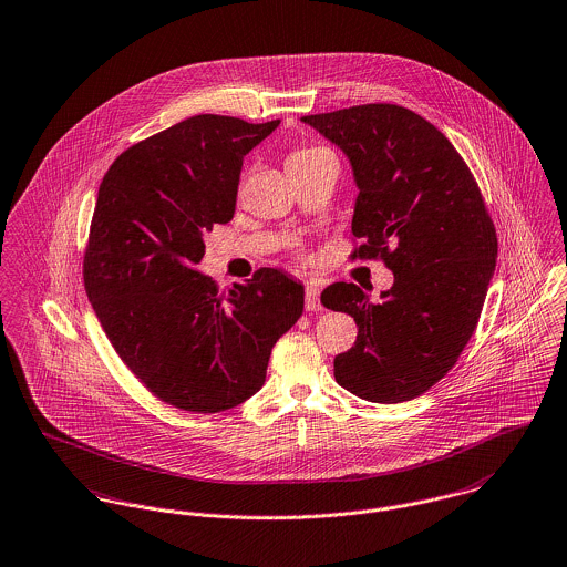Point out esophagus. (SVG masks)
<instances>
[{
    "label": "esophagus",
    "instance_id": "1",
    "mask_svg": "<svg viewBox=\"0 0 567 567\" xmlns=\"http://www.w3.org/2000/svg\"><path fill=\"white\" fill-rule=\"evenodd\" d=\"M306 310L308 312L323 310V306H321V288L317 284H308L306 286Z\"/></svg>",
    "mask_w": 567,
    "mask_h": 567
}]
</instances>
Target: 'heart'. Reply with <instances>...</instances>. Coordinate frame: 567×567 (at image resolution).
I'll list each match as a JSON object with an SVG mask.
<instances>
[{"label": "heart", "mask_w": 567, "mask_h": 567, "mask_svg": "<svg viewBox=\"0 0 567 567\" xmlns=\"http://www.w3.org/2000/svg\"><path fill=\"white\" fill-rule=\"evenodd\" d=\"M321 153H329V151H324V148H317V146H303V148H297V151L288 157V163L310 159V157H317V155H321Z\"/></svg>", "instance_id": "obj_1"}]
</instances>
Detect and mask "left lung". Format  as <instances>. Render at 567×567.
Returning <instances> with one entry per match:
<instances>
[{"mask_svg":"<svg viewBox=\"0 0 567 567\" xmlns=\"http://www.w3.org/2000/svg\"><path fill=\"white\" fill-rule=\"evenodd\" d=\"M301 122L351 165L353 257L380 255L395 275L380 303L355 284L324 288V308L358 324L333 378L369 402L412 400L456 364L481 319L497 257L483 194L452 142L404 106L362 104Z\"/></svg>","mask_w":567,"mask_h":567,"instance_id":"1","label":"left lung"}]
</instances>
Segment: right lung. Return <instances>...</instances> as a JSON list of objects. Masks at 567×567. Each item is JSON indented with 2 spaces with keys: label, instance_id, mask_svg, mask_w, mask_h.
<instances>
[{
  "label": "right lung",
  "instance_id": "obj_1",
  "mask_svg": "<svg viewBox=\"0 0 567 567\" xmlns=\"http://www.w3.org/2000/svg\"><path fill=\"white\" fill-rule=\"evenodd\" d=\"M277 126L194 115L122 153L100 183L84 290L122 362L165 404H243L303 315V284L284 270L220 295L196 268L203 236L236 214L244 157Z\"/></svg>",
  "mask_w": 567,
  "mask_h": 567
}]
</instances>
